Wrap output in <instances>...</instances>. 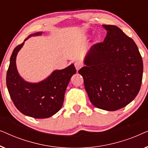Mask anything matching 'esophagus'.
I'll return each instance as SVG.
<instances>
[{
	"instance_id": "34e87169",
	"label": "esophagus",
	"mask_w": 148,
	"mask_h": 148,
	"mask_svg": "<svg viewBox=\"0 0 148 148\" xmlns=\"http://www.w3.org/2000/svg\"><path fill=\"white\" fill-rule=\"evenodd\" d=\"M74 65H75V69H76L77 71H78L79 70V69L82 66V63L78 60V61H76L75 62Z\"/></svg>"
}]
</instances>
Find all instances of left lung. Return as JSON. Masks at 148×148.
<instances>
[{
	"instance_id": "8db88e82",
	"label": "left lung",
	"mask_w": 148,
	"mask_h": 148,
	"mask_svg": "<svg viewBox=\"0 0 148 148\" xmlns=\"http://www.w3.org/2000/svg\"><path fill=\"white\" fill-rule=\"evenodd\" d=\"M107 31L104 42L88 52L79 73L92 104L115 111L134 100L140 90L143 60L133 39L115 25H102Z\"/></svg>"
}]
</instances>
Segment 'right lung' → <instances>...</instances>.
Returning <instances> with one entry per match:
<instances>
[{"instance_id": "add662e5", "label": "right lung", "mask_w": 148, "mask_h": 148, "mask_svg": "<svg viewBox=\"0 0 148 148\" xmlns=\"http://www.w3.org/2000/svg\"><path fill=\"white\" fill-rule=\"evenodd\" d=\"M42 32L30 36L42 35ZM24 42L16 46L10 58L7 73V86L16 108L22 114L36 119H46L56 114L61 108L64 96L71 77L76 73L73 64L62 70H56L50 75L37 84L24 81L18 73L16 56Z\"/></svg>"}]
</instances>
